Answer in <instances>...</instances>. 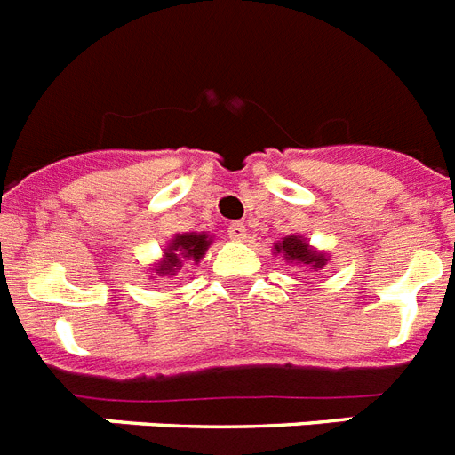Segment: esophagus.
Returning a JSON list of instances; mask_svg holds the SVG:
<instances>
[{"instance_id": "1", "label": "esophagus", "mask_w": 455, "mask_h": 455, "mask_svg": "<svg viewBox=\"0 0 455 455\" xmlns=\"http://www.w3.org/2000/svg\"><path fill=\"white\" fill-rule=\"evenodd\" d=\"M228 236H230L232 242H246V225L232 223L230 228H228Z\"/></svg>"}]
</instances>
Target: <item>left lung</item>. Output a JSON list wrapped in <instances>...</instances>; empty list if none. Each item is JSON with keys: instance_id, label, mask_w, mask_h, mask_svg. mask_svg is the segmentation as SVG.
Here are the masks:
<instances>
[{"instance_id": "left-lung-1", "label": "left lung", "mask_w": 455, "mask_h": 455, "mask_svg": "<svg viewBox=\"0 0 455 455\" xmlns=\"http://www.w3.org/2000/svg\"><path fill=\"white\" fill-rule=\"evenodd\" d=\"M274 253L281 255L286 262H292L302 267L304 272H321L328 265L330 255L325 251L314 249L304 236L299 235H288L281 242L274 243Z\"/></svg>"}]
</instances>
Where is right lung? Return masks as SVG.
Wrapping results in <instances>:
<instances>
[{"instance_id": "1", "label": "right lung", "mask_w": 455, "mask_h": 455, "mask_svg": "<svg viewBox=\"0 0 455 455\" xmlns=\"http://www.w3.org/2000/svg\"><path fill=\"white\" fill-rule=\"evenodd\" d=\"M213 236L209 232H183V235H174L169 239V243L163 249L160 260L153 262V267L148 269L151 279H174V274L183 267V262L193 260L200 262L204 253L212 246Z\"/></svg>"}]
</instances>
